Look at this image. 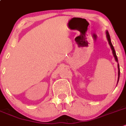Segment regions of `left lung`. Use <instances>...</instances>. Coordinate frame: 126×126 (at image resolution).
<instances>
[{
    "label": "left lung",
    "instance_id": "8db88e82",
    "mask_svg": "<svg viewBox=\"0 0 126 126\" xmlns=\"http://www.w3.org/2000/svg\"><path fill=\"white\" fill-rule=\"evenodd\" d=\"M106 37H107V39H108V40L109 44L110 45V48H111L112 50V54H113V55H114V58H115V60H116V62L118 63V59H117V55H116V51H115V50H114V47H113L112 44V43H111V40H110V35H109V32H108V31H106ZM117 67H118V80H117V83H118L119 80V76H120V69H119V64H117Z\"/></svg>",
    "mask_w": 126,
    "mask_h": 126
}]
</instances>
